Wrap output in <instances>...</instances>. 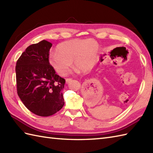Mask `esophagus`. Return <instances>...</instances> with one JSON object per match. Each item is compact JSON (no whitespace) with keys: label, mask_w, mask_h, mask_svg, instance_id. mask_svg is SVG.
Instances as JSON below:
<instances>
[{"label":"esophagus","mask_w":153,"mask_h":153,"mask_svg":"<svg viewBox=\"0 0 153 153\" xmlns=\"http://www.w3.org/2000/svg\"><path fill=\"white\" fill-rule=\"evenodd\" d=\"M71 82V78H67V79H66V83L68 84V83H69L70 82Z\"/></svg>","instance_id":"obj_1"}]
</instances>
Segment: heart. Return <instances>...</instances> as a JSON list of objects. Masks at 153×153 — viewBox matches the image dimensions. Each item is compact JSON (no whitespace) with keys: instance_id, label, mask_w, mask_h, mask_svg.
<instances>
[{"instance_id":"heart-1","label":"heart","mask_w":153,"mask_h":153,"mask_svg":"<svg viewBox=\"0 0 153 153\" xmlns=\"http://www.w3.org/2000/svg\"><path fill=\"white\" fill-rule=\"evenodd\" d=\"M99 51L97 42L89 39H73L64 41L56 47V52L51 53V66L60 76H65L72 66L73 62L77 66L87 70L92 66Z\"/></svg>"}]
</instances>
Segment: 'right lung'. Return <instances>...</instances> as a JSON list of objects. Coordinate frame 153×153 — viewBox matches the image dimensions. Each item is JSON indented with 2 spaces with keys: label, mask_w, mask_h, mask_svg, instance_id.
<instances>
[{
  "label": "right lung",
  "mask_w": 153,
  "mask_h": 153,
  "mask_svg": "<svg viewBox=\"0 0 153 153\" xmlns=\"http://www.w3.org/2000/svg\"><path fill=\"white\" fill-rule=\"evenodd\" d=\"M52 43L46 40L29 46L16 66L17 93L35 114L49 116L64 105L65 79L56 74L48 60Z\"/></svg>",
  "instance_id": "right-lung-1"
}]
</instances>
